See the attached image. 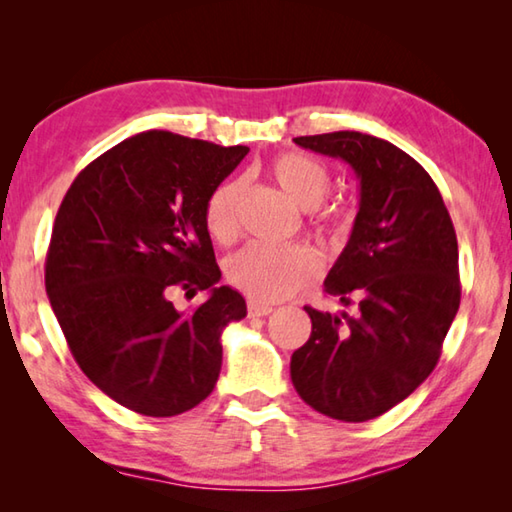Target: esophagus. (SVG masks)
I'll use <instances>...</instances> for the list:
<instances>
[{"label":"esophagus","instance_id":"obj_1","mask_svg":"<svg viewBox=\"0 0 512 512\" xmlns=\"http://www.w3.org/2000/svg\"><path fill=\"white\" fill-rule=\"evenodd\" d=\"M248 314L253 316V318H262V316L273 314V307H268V305H259V302L250 300V302H248Z\"/></svg>","mask_w":512,"mask_h":512}]
</instances>
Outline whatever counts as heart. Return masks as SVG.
Returning <instances> with one entry per match:
<instances>
[{
	"label": "heart",
	"mask_w": 512,
	"mask_h": 512,
	"mask_svg": "<svg viewBox=\"0 0 512 512\" xmlns=\"http://www.w3.org/2000/svg\"><path fill=\"white\" fill-rule=\"evenodd\" d=\"M271 176L284 192L311 214V228L332 244L350 235L352 212L345 205H323L329 189V171L307 153L289 151L271 162ZM244 192L239 178L216 185L205 201V228L219 244L237 237V203ZM320 262L305 246L250 244L225 259V277L232 287L255 302H280L318 277Z\"/></svg>",
	"instance_id": "obj_1"
}]
</instances>
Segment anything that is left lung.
Here are the masks:
<instances>
[{
  "label": "left lung",
  "instance_id": "1",
  "mask_svg": "<svg viewBox=\"0 0 512 512\" xmlns=\"http://www.w3.org/2000/svg\"><path fill=\"white\" fill-rule=\"evenodd\" d=\"M341 158L359 178V212L325 293L357 314L305 307L309 341L291 381L311 409L366 422L406 400L431 375L461 305L454 223L436 183L409 153L366 133L296 137Z\"/></svg>",
  "mask_w": 512,
  "mask_h": 512
}]
</instances>
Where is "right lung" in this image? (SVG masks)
<instances>
[{
    "instance_id": "add662e5",
    "label": "right lung",
    "mask_w": 512,
    "mask_h": 512,
    "mask_svg": "<svg viewBox=\"0 0 512 512\" xmlns=\"http://www.w3.org/2000/svg\"><path fill=\"white\" fill-rule=\"evenodd\" d=\"M246 153L146 131L90 162L58 207L51 309L79 368L126 409L171 418L214 391L221 334L246 316V300L216 284L205 201ZM176 288L211 296L187 315L168 300Z\"/></svg>"
}]
</instances>
